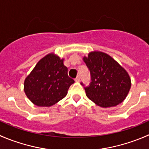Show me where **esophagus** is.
Masks as SVG:
<instances>
[{"instance_id":"esophagus-1","label":"esophagus","mask_w":149,"mask_h":149,"mask_svg":"<svg viewBox=\"0 0 149 149\" xmlns=\"http://www.w3.org/2000/svg\"><path fill=\"white\" fill-rule=\"evenodd\" d=\"M75 81H76V82H79V81H80V77H79V76H77V77H76V79H75Z\"/></svg>"}]
</instances>
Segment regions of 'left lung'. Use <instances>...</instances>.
<instances>
[{
	"instance_id": "left-lung-1",
	"label": "left lung",
	"mask_w": 149,
	"mask_h": 149,
	"mask_svg": "<svg viewBox=\"0 0 149 149\" xmlns=\"http://www.w3.org/2000/svg\"><path fill=\"white\" fill-rule=\"evenodd\" d=\"M83 60L92 80L89 86L84 87L87 97L102 108L116 106L123 102L131 87V79L126 70L102 52H91Z\"/></svg>"
}]
</instances>
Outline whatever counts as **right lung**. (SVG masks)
<instances>
[{
  "mask_svg": "<svg viewBox=\"0 0 149 149\" xmlns=\"http://www.w3.org/2000/svg\"><path fill=\"white\" fill-rule=\"evenodd\" d=\"M54 53L38 62L24 82L28 99L37 106L49 107L65 97L74 80L68 75V68Z\"/></svg>",
  "mask_w": 149,
  "mask_h": 149,
  "instance_id": "right-lung-1",
  "label": "right lung"
}]
</instances>
